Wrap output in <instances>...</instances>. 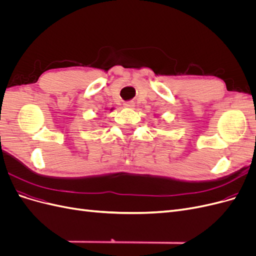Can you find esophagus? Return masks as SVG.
I'll return each mask as SVG.
<instances>
[{
  "label": "esophagus",
  "instance_id": "34e87169",
  "mask_svg": "<svg viewBox=\"0 0 256 256\" xmlns=\"http://www.w3.org/2000/svg\"><path fill=\"white\" fill-rule=\"evenodd\" d=\"M124 106H126V108H134V102H124Z\"/></svg>",
  "mask_w": 256,
  "mask_h": 256
}]
</instances>
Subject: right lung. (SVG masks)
I'll return each instance as SVG.
<instances>
[{"instance_id": "1", "label": "right lung", "mask_w": 256, "mask_h": 256, "mask_svg": "<svg viewBox=\"0 0 256 256\" xmlns=\"http://www.w3.org/2000/svg\"><path fill=\"white\" fill-rule=\"evenodd\" d=\"M111 110H112V109H111Z\"/></svg>"}]
</instances>
